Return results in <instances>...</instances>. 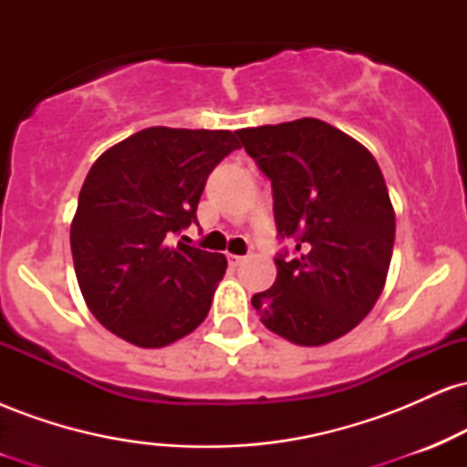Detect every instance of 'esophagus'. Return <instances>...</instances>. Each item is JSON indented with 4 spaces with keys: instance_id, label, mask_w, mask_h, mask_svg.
<instances>
[{
    "instance_id": "obj_1",
    "label": "esophagus",
    "mask_w": 467,
    "mask_h": 467,
    "mask_svg": "<svg viewBox=\"0 0 467 467\" xmlns=\"http://www.w3.org/2000/svg\"><path fill=\"white\" fill-rule=\"evenodd\" d=\"M244 261H245V256H239V254H228V264H230V265L237 267V265L244 264Z\"/></svg>"
}]
</instances>
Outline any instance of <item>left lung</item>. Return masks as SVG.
Listing matches in <instances>:
<instances>
[{
    "mask_svg": "<svg viewBox=\"0 0 467 467\" xmlns=\"http://www.w3.org/2000/svg\"><path fill=\"white\" fill-rule=\"evenodd\" d=\"M245 151L272 182L281 237L276 281L252 296L267 329L301 347L349 334L387 283L395 211L367 147L318 118L239 130Z\"/></svg>",
    "mask_w": 467,
    "mask_h": 467,
    "instance_id": "1",
    "label": "left lung"
}]
</instances>
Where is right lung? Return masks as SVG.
Wrapping results in <instances>:
<instances>
[{"mask_svg":"<svg viewBox=\"0 0 467 467\" xmlns=\"http://www.w3.org/2000/svg\"><path fill=\"white\" fill-rule=\"evenodd\" d=\"M239 147L226 130L149 127L92 164L69 244L80 294L111 334L160 349L203 323L228 261L171 239L197 223L206 178Z\"/></svg>","mask_w":467,"mask_h":467,"instance_id":"obj_1","label":"right lung"}]
</instances>
